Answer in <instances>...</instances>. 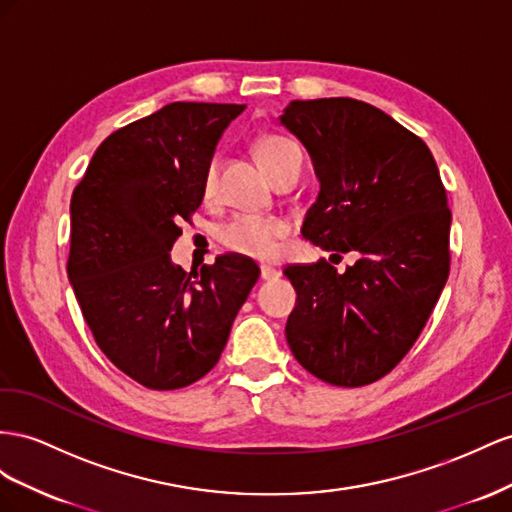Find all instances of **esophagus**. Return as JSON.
<instances>
[{"mask_svg":"<svg viewBox=\"0 0 512 512\" xmlns=\"http://www.w3.org/2000/svg\"><path fill=\"white\" fill-rule=\"evenodd\" d=\"M259 270H261V279H264V281H276L281 276V270H276V268L266 266V264L261 266Z\"/></svg>","mask_w":512,"mask_h":512,"instance_id":"esophagus-1","label":"esophagus"}]
</instances>
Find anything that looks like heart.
<instances>
[{"instance_id": "obj_1", "label": "heart", "mask_w": 512, "mask_h": 512, "mask_svg": "<svg viewBox=\"0 0 512 512\" xmlns=\"http://www.w3.org/2000/svg\"><path fill=\"white\" fill-rule=\"evenodd\" d=\"M257 156L261 165L268 169L272 180L281 178L283 173L302 169V150L296 141L285 135H266L257 141ZM221 171V156L214 154L206 171H203V195L214 197ZM287 233V225L281 218L257 216V214H236L218 229V242L233 253H240L255 259H270Z\"/></svg>"}]
</instances>
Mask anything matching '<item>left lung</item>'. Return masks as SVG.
Instances as JSON below:
<instances>
[{"label": "left lung", "mask_w": 512, "mask_h": 512, "mask_svg": "<svg viewBox=\"0 0 512 512\" xmlns=\"http://www.w3.org/2000/svg\"><path fill=\"white\" fill-rule=\"evenodd\" d=\"M281 124L309 150L321 184L302 238L358 257L345 272L326 259L283 270L298 294L289 349L321 382L373 384L410 352L448 279L440 171L425 141L369 102L294 100Z\"/></svg>", "instance_id": "8db88e82"}]
</instances>
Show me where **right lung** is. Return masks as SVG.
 <instances>
[{"mask_svg":"<svg viewBox=\"0 0 512 512\" xmlns=\"http://www.w3.org/2000/svg\"><path fill=\"white\" fill-rule=\"evenodd\" d=\"M242 111L171 102L102 141L72 193L68 279L100 352L145 388H184L212 371L259 279L238 253L199 272L169 257L201 206L218 137Z\"/></svg>","mask_w":512,"mask_h":512,"instance_id":"right-lung-1","label":"right lung"}]
</instances>
